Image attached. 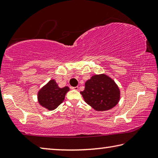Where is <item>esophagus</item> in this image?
Instances as JSON below:
<instances>
[{"mask_svg": "<svg viewBox=\"0 0 158 158\" xmlns=\"http://www.w3.org/2000/svg\"><path fill=\"white\" fill-rule=\"evenodd\" d=\"M72 89L75 90H79V87L78 86H75V87H72Z\"/></svg>", "mask_w": 158, "mask_h": 158, "instance_id": "obj_1", "label": "esophagus"}]
</instances>
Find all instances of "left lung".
<instances>
[{"instance_id":"1","label":"left lung","mask_w":158,"mask_h":158,"mask_svg":"<svg viewBox=\"0 0 158 158\" xmlns=\"http://www.w3.org/2000/svg\"><path fill=\"white\" fill-rule=\"evenodd\" d=\"M80 93L85 102L98 111L114 108L121 98L118 86L105 74L92 76L85 81L84 90Z\"/></svg>"}]
</instances>
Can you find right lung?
I'll return each instance as SVG.
<instances>
[{
	"mask_svg": "<svg viewBox=\"0 0 158 158\" xmlns=\"http://www.w3.org/2000/svg\"><path fill=\"white\" fill-rule=\"evenodd\" d=\"M69 87L60 88L54 79H52L44 85L37 93V100L40 105L52 111L56 109L65 100Z\"/></svg>",
	"mask_w": 158,
	"mask_h": 158,
	"instance_id": "1",
	"label": "right lung"
}]
</instances>
